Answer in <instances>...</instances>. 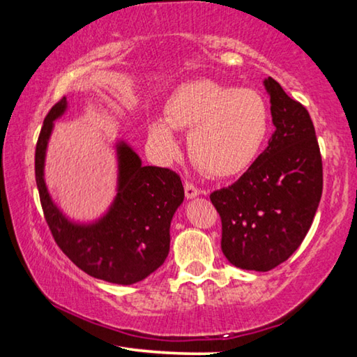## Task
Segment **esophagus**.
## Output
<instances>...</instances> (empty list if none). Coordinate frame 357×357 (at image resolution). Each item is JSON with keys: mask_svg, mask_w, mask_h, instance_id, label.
Wrapping results in <instances>:
<instances>
[{"mask_svg": "<svg viewBox=\"0 0 357 357\" xmlns=\"http://www.w3.org/2000/svg\"><path fill=\"white\" fill-rule=\"evenodd\" d=\"M184 192H185V197L187 198H195V197H198L202 193V190L198 189L195 184H192V183H185L184 184Z\"/></svg>", "mask_w": 357, "mask_h": 357, "instance_id": "esophagus-1", "label": "esophagus"}]
</instances>
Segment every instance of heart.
<instances>
[{
    "mask_svg": "<svg viewBox=\"0 0 357 357\" xmlns=\"http://www.w3.org/2000/svg\"><path fill=\"white\" fill-rule=\"evenodd\" d=\"M173 129L190 130V155L203 172L233 176L261 151L269 132V108L255 89L198 80L178 88L165 107V119L151 124V142L165 159L179 151Z\"/></svg>",
    "mask_w": 357,
    "mask_h": 357,
    "instance_id": "obj_1",
    "label": "heart"
}]
</instances>
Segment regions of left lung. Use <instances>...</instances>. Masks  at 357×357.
<instances>
[{"instance_id":"left-lung-1","label":"left lung","mask_w":357,"mask_h":357,"mask_svg":"<svg viewBox=\"0 0 357 357\" xmlns=\"http://www.w3.org/2000/svg\"><path fill=\"white\" fill-rule=\"evenodd\" d=\"M275 132L236 183L211 193L222 252L247 271L274 269L304 241L323 192V162L309 112L274 78L264 80Z\"/></svg>"}]
</instances>
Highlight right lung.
I'll list each match as a JSON object with an SVG mask.
<instances>
[{"instance_id":"add662e5","label":"right lung","mask_w":357,"mask_h":357,"mask_svg":"<svg viewBox=\"0 0 357 357\" xmlns=\"http://www.w3.org/2000/svg\"><path fill=\"white\" fill-rule=\"evenodd\" d=\"M68 108L63 98L44 119L36 144V184L47 225L68 258L96 279L132 285L164 264L170 250V223L184 200L179 174L143 167L128 143L116 144L118 193L108 213L93 223L69 220L53 203L44 179L45 151L53 121Z\"/></svg>"}]
</instances>
